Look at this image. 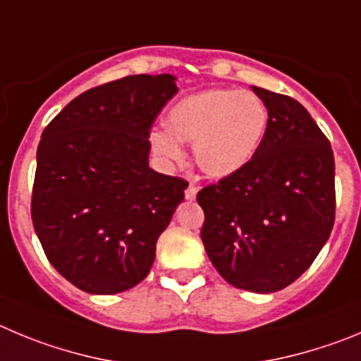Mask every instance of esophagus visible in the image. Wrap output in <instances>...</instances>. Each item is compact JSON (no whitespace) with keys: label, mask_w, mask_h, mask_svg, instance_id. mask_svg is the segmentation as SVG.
Wrapping results in <instances>:
<instances>
[{"label":"esophagus","mask_w":361,"mask_h":361,"mask_svg":"<svg viewBox=\"0 0 361 361\" xmlns=\"http://www.w3.org/2000/svg\"><path fill=\"white\" fill-rule=\"evenodd\" d=\"M196 194H197V187L194 183H190L187 187V190H185V197H187L188 201H194L196 200Z\"/></svg>","instance_id":"obj_1"}]
</instances>
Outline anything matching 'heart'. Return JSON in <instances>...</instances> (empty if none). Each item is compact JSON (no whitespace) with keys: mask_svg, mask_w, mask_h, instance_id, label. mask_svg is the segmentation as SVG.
I'll list each match as a JSON object with an SVG mask.
<instances>
[{"mask_svg":"<svg viewBox=\"0 0 361 361\" xmlns=\"http://www.w3.org/2000/svg\"><path fill=\"white\" fill-rule=\"evenodd\" d=\"M169 129H152V151L167 161L183 157L180 142L194 144V161L207 176L226 178L250 164L264 140L268 109L257 95L204 90L173 106Z\"/></svg>","mask_w":361,"mask_h":361,"instance_id":"b5f03b06","label":"heart"}]
</instances>
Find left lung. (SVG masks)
Here are the masks:
<instances>
[{"mask_svg":"<svg viewBox=\"0 0 361 361\" xmlns=\"http://www.w3.org/2000/svg\"><path fill=\"white\" fill-rule=\"evenodd\" d=\"M268 109L264 140L248 165L201 188L204 250L228 284L274 293L317 259L334 223V157L307 109L252 86Z\"/></svg>","mask_w":361,"mask_h":361,"instance_id":"1","label":"left lung"}]
</instances>
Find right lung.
I'll return each mask as SVG.
<instances>
[{
	"instance_id": "obj_1",
	"label": "right lung",
	"mask_w": 361,
	"mask_h": 361,
	"mask_svg": "<svg viewBox=\"0 0 361 361\" xmlns=\"http://www.w3.org/2000/svg\"><path fill=\"white\" fill-rule=\"evenodd\" d=\"M176 77L129 75L92 87L51 120L37 147L32 221L48 261L93 295L147 277L187 181L149 167V133Z\"/></svg>"
}]
</instances>
